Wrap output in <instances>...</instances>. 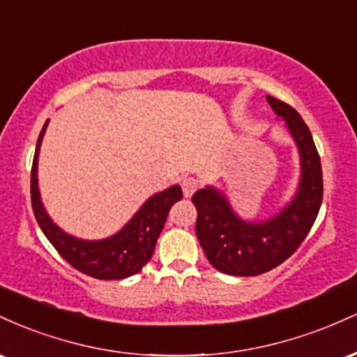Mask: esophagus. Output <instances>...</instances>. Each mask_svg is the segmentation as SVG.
<instances>
[{
	"label": "esophagus",
	"instance_id": "34e87169",
	"mask_svg": "<svg viewBox=\"0 0 357 357\" xmlns=\"http://www.w3.org/2000/svg\"><path fill=\"white\" fill-rule=\"evenodd\" d=\"M181 186H183L184 196H186V198H190L192 192L199 188V181L196 178H184L181 181Z\"/></svg>",
	"mask_w": 357,
	"mask_h": 357
}]
</instances>
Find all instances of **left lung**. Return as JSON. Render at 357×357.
<instances>
[{"label": "left lung", "mask_w": 357, "mask_h": 357, "mask_svg": "<svg viewBox=\"0 0 357 357\" xmlns=\"http://www.w3.org/2000/svg\"><path fill=\"white\" fill-rule=\"evenodd\" d=\"M267 100L285 122L301 159V178L290 202L270 218L252 221L241 218L218 188L204 186L192 195L199 245L213 267L227 275H260L285 261L312 228L322 203L321 158L309 127L289 104L272 96Z\"/></svg>", "instance_id": "obj_1"}]
</instances>
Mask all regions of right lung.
I'll list each match as a JSON object with an SVG mask.
<instances>
[{"label": "right lung", "instance_id": "obj_1", "mask_svg": "<svg viewBox=\"0 0 357 357\" xmlns=\"http://www.w3.org/2000/svg\"><path fill=\"white\" fill-rule=\"evenodd\" d=\"M48 122H45L36 142L33 166H31V206L35 218L48 241L56 248L72 267L85 275L99 280H121L136 275L153 257L155 241L165 228L167 213L176 202L183 198L179 184H173L147 198L117 233L100 240L77 238L50 218L43 206L38 188V155Z\"/></svg>", "mask_w": 357, "mask_h": 357}]
</instances>
